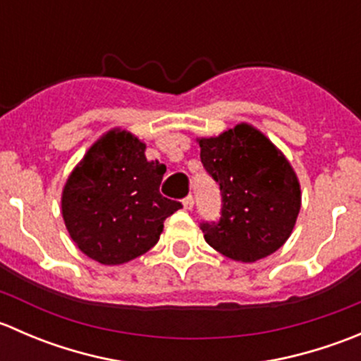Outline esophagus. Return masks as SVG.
I'll return each mask as SVG.
<instances>
[{
    "label": "esophagus",
    "instance_id": "1",
    "mask_svg": "<svg viewBox=\"0 0 361 361\" xmlns=\"http://www.w3.org/2000/svg\"><path fill=\"white\" fill-rule=\"evenodd\" d=\"M183 207L187 211H190L192 207H194V197H192V195H188V197L183 199Z\"/></svg>",
    "mask_w": 361,
    "mask_h": 361
}]
</instances>
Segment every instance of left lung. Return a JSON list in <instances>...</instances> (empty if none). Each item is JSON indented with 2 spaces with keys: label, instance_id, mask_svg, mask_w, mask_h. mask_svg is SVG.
Returning a JSON list of instances; mask_svg holds the SVG:
<instances>
[{
  "label": "left lung",
  "instance_id": "left-lung-1",
  "mask_svg": "<svg viewBox=\"0 0 361 361\" xmlns=\"http://www.w3.org/2000/svg\"><path fill=\"white\" fill-rule=\"evenodd\" d=\"M197 141L221 192L220 221L201 224L207 245L235 262L278 251L300 211V183L281 150L250 123Z\"/></svg>",
  "mask_w": 361,
  "mask_h": 361
}]
</instances>
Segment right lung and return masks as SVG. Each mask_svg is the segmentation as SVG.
<instances>
[{
  "instance_id": "add662e5",
  "label": "right lung",
  "mask_w": 361,
  "mask_h": 361,
  "mask_svg": "<svg viewBox=\"0 0 361 361\" xmlns=\"http://www.w3.org/2000/svg\"><path fill=\"white\" fill-rule=\"evenodd\" d=\"M147 145L111 129L87 150L63 188V218L82 253L103 265L134 260L157 245L164 220L181 207L159 192L166 166Z\"/></svg>"
}]
</instances>
